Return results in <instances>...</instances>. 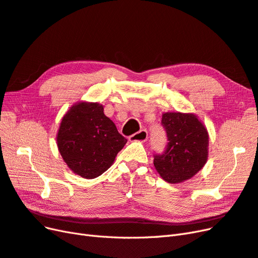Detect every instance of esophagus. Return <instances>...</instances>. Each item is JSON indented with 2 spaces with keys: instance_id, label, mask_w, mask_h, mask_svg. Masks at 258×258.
<instances>
[{
  "instance_id": "34e87169",
  "label": "esophagus",
  "mask_w": 258,
  "mask_h": 258,
  "mask_svg": "<svg viewBox=\"0 0 258 258\" xmlns=\"http://www.w3.org/2000/svg\"><path fill=\"white\" fill-rule=\"evenodd\" d=\"M147 131L146 130H140L137 134L130 136L129 140L131 142H144L147 140Z\"/></svg>"
}]
</instances>
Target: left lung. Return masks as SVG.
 I'll list each match as a JSON object with an SVG mask.
<instances>
[{
  "label": "left lung",
  "instance_id": "left-lung-1",
  "mask_svg": "<svg viewBox=\"0 0 258 258\" xmlns=\"http://www.w3.org/2000/svg\"><path fill=\"white\" fill-rule=\"evenodd\" d=\"M161 124L168 143L162 154L154 155V166L166 182H184L206 165L208 131L194 114L165 113Z\"/></svg>",
  "mask_w": 258,
  "mask_h": 258
}]
</instances>
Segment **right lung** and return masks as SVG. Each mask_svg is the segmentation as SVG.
<instances>
[{"instance_id":"1","label":"right lung","mask_w":258,"mask_h":258,"mask_svg":"<svg viewBox=\"0 0 258 258\" xmlns=\"http://www.w3.org/2000/svg\"><path fill=\"white\" fill-rule=\"evenodd\" d=\"M127 143L98 103L81 102L70 108L60 123L57 144L74 173L95 178L112 166Z\"/></svg>"}]
</instances>
